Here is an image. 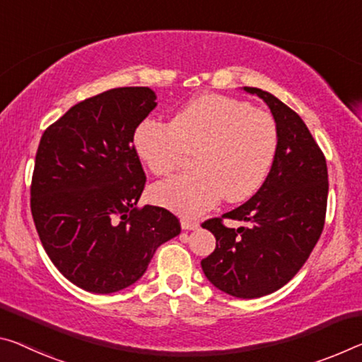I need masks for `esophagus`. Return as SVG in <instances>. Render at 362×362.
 Here are the masks:
<instances>
[{"label":"esophagus","mask_w":362,"mask_h":362,"mask_svg":"<svg viewBox=\"0 0 362 362\" xmlns=\"http://www.w3.org/2000/svg\"><path fill=\"white\" fill-rule=\"evenodd\" d=\"M180 226L183 230H197V228L199 227V222L193 221V219H187V217H183V219L180 221Z\"/></svg>","instance_id":"34e87169"}]
</instances>
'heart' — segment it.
Wrapping results in <instances>:
<instances>
[{
	"label": "heart",
	"mask_w": 362,
	"mask_h": 362,
	"mask_svg": "<svg viewBox=\"0 0 362 362\" xmlns=\"http://www.w3.org/2000/svg\"><path fill=\"white\" fill-rule=\"evenodd\" d=\"M277 125L250 103L203 95L185 103L172 122L143 120L134 148L156 175L180 168L197 151V172L177 175L153 188L158 204L182 216H198L226 197L237 203L259 190L277 154Z\"/></svg>",
	"instance_id": "obj_1"
}]
</instances>
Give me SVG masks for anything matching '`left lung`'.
I'll return each instance as SVG.
<instances>
[{
  "label": "left lung",
  "mask_w": 362,
  "mask_h": 362,
  "mask_svg": "<svg viewBox=\"0 0 362 362\" xmlns=\"http://www.w3.org/2000/svg\"><path fill=\"white\" fill-rule=\"evenodd\" d=\"M271 109L279 145L262 187L248 202L203 223L216 250L202 261L209 282L235 298H261L288 284L322 233L329 175L325 158L298 114L261 88L243 87ZM222 218L248 221L237 231Z\"/></svg>",
  "instance_id": "left-lung-1"
}]
</instances>
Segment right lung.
<instances>
[{"label": "right lung", "mask_w": 362, "mask_h": 362, "mask_svg": "<svg viewBox=\"0 0 362 362\" xmlns=\"http://www.w3.org/2000/svg\"><path fill=\"white\" fill-rule=\"evenodd\" d=\"M154 107L151 88H112L72 106L40 140L30 188L38 237L57 271L91 293L135 284L180 233L168 209L136 208L146 175L134 135Z\"/></svg>", "instance_id": "right-lung-1"}]
</instances>
